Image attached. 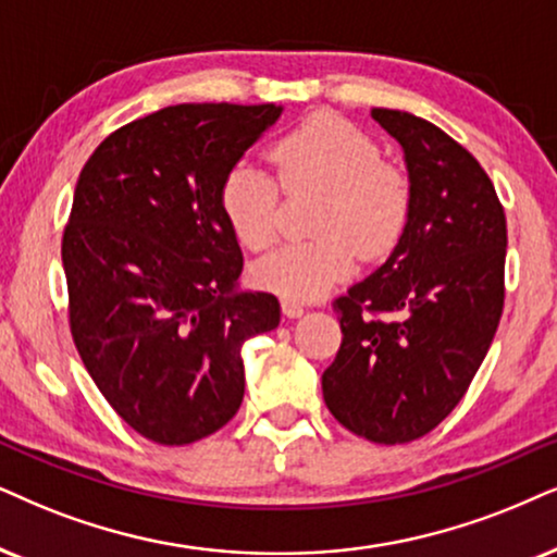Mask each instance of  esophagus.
<instances>
[{
    "label": "esophagus",
    "mask_w": 557,
    "mask_h": 557,
    "mask_svg": "<svg viewBox=\"0 0 557 557\" xmlns=\"http://www.w3.org/2000/svg\"><path fill=\"white\" fill-rule=\"evenodd\" d=\"M283 313L287 315V319H298V315L306 313V308H302L298 300H287V298H285V300H283Z\"/></svg>",
    "instance_id": "34e87169"
}]
</instances>
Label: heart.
<instances>
[{"label":"heart","instance_id":"heart-1","mask_svg":"<svg viewBox=\"0 0 557 557\" xmlns=\"http://www.w3.org/2000/svg\"><path fill=\"white\" fill-rule=\"evenodd\" d=\"M270 161L285 193L315 189L323 200L313 223L319 238L287 244L251 267L262 290L313 300L349 277L357 251L375 259L398 244L411 215V182L357 125L315 115L280 138ZM277 182L251 161H236L221 182V213L246 249L262 251L277 238Z\"/></svg>","mask_w":557,"mask_h":557}]
</instances>
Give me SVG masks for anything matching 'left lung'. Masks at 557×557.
Listing matches in <instances>:
<instances>
[{
  "instance_id": "obj_1",
  "label": "left lung",
  "mask_w": 557,
  "mask_h": 557,
  "mask_svg": "<svg viewBox=\"0 0 557 557\" xmlns=\"http://www.w3.org/2000/svg\"><path fill=\"white\" fill-rule=\"evenodd\" d=\"M370 115L404 149L411 215L391 257L334 302L342 347L321 388L349 432L404 445L447 419L494 342L506 215L483 166L445 131L411 112Z\"/></svg>"
}]
</instances>
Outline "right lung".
<instances>
[{"instance_id":"1","label":"right lung","mask_w":557,"mask_h":557,"mask_svg":"<svg viewBox=\"0 0 557 557\" xmlns=\"http://www.w3.org/2000/svg\"><path fill=\"white\" fill-rule=\"evenodd\" d=\"M280 104H172L97 146L74 189L61 259L84 368L125 424L189 445L244 400L242 344L277 329L270 293L238 290L221 213L226 172Z\"/></svg>"}]
</instances>
